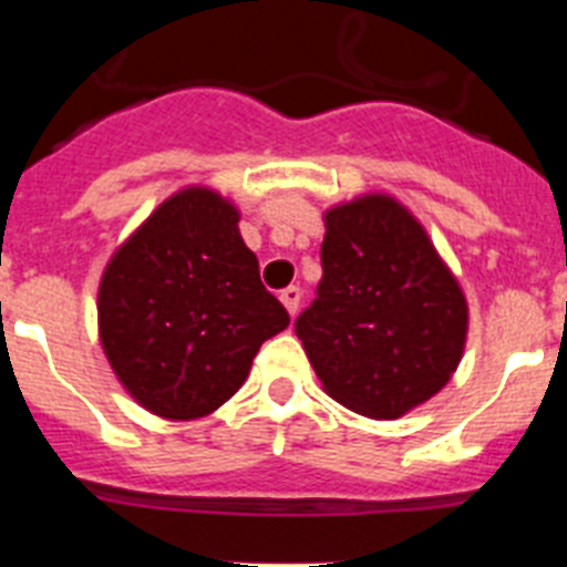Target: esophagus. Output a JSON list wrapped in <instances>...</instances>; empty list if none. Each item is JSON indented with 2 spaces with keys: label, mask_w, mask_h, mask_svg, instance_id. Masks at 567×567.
Here are the masks:
<instances>
[{
  "label": "esophagus",
  "mask_w": 567,
  "mask_h": 567,
  "mask_svg": "<svg viewBox=\"0 0 567 567\" xmlns=\"http://www.w3.org/2000/svg\"><path fill=\"white\" fill-rule=\"evenodd\" d=\"M280 303L287 307L289 315L298 312V307H300V289L298 287H287V289H284V292H280Z\"/></svg>",
  "instance_id": "esophagus-1"
}]
</instances>
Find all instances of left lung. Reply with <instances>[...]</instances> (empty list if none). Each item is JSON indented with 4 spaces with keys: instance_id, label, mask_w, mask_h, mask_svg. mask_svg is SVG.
Returning <instances> with one entry per match:
<instances>
[{
    "instance_id": "1",
    "label": "left lung",
    "mask_w": 567,
    "mask_h": 567,
    "mask_svg": "<svg viewBox=\"0 0 567 567\" xmlns=\"http://www.w3.org/2000/svg\"><path fill=\"white\" fill-rule=\"evenodd\" d=\"M323 278L295 320L323 392L372 420H398L463 360L468 303L423 224L365 193L323 215Z\"/></svg>"
}]
</instances>
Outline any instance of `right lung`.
Here are the masks:
<instances>
[{
	"mask_svg": "<svg viewBox=\"0 0 567 567\" xmlns=\"http://www.w3.org/2000/svg\"><path fill=\"white\" fill-rule=\"evenodd\" d=\"M238 221L221 193L184 187L104 267L102 349L130 398L164 420L213 414L244 385L260 343L289 327Z\"/></svg>",
	"mask_w": 567,
	"mask_h": 567,
	"instance_id": "right-lung-1",
	"label": "right lung"
}]
</instances>
